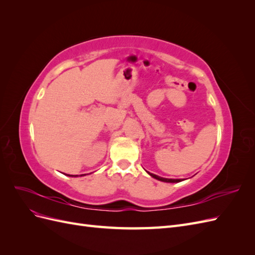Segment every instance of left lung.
<instances>
[{
  "instance_id": "8db88e82",
  "label": "left lung",
  "mask_w": 255,
  "mask_h": 255,
  "mask_svg": "<svg viewBox=\"0 0 255 255\" xmlns=\"http://www.w3.org/2000/svg\"><path fill=\"white\" fill-rule=\"evenodd\" d=\"M146 173H148L149 175H151L152 177H154V179H156L160 182H165V183H179V182H182L184 181L183 179H166V177H161V176H158L156 174H153V173H150L146 171Z\"/></svg>"
}]
</instances>
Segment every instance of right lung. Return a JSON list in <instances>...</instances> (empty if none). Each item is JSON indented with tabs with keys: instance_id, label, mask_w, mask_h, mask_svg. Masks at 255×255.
I'll return each mask as SVG.
<instances>
[{
	"instance_id": "add662e5",
	"label": "right lung",
	"mask_w": 255,
	"mask_h": 255,
	"mask_svg": "<svg viewBox=\"0 0 255 255\" xmlns=\"http://www.w3.org/2000/svg\"><path fill=\"white\" fill-rule=\"evenodd\" d=\"M66 175H69V176H78V175H70V174H66ZM81 175H85V174H81Z\"/></svg>"
}]
</instances>
